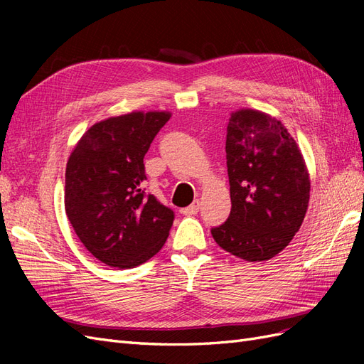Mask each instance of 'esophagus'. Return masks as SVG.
<instances>
[{"label": "esophagus", "instance_id": "34e87169", "mask_svg": "<svg viewBox=\"0 0 364 364\" xmlns=\"http://www.w3.org/2000/svg\"><path fill=\"white\" fill-rule=\"evenodd\" d=\"M197 213H199V200H196L190 206H186V208L182 209L183 215H196Z\"/></svg>", "mask_w": 364, "mask_h": 364}]
</instances>
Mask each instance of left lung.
Returning a JSON list of instances; mask_svg holds the SVG:
<instances>
[{"mask_svg":"<svg viewBox=\"0 0 364 364\" xmlns=\"http://www.w3.org/2000/svg\"><path fill=\"white\" fill-rule=\"evenodd\" d=\"M230 214L211 229L232 255L267 261L289 246L310 200V174L279 119L253 109L230 114L226 135Z\"/></svg>","mask_w":364,"mask_h":364,"instance_id":"1","label":"left lung"}]
</instances>
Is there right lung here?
I'll return each instance as SVG.
<instances>
[{"instance_id": "1", "label": "right lung", "mask_w": 364, "mask_h": 364, "mask_svg": "<svg viewBox=\"0 0 364 364\" xmlns=\"http://www.w3.org/2000/svg\"><path fill=\"white\" fill-rule=\"evenodd\" d=\"M170 112H129L95 123L70 155L65 211L83 246L106 266L132 269L162 249L174 213L146 196L144 156Z\"/></svg>"}]
</instances>
